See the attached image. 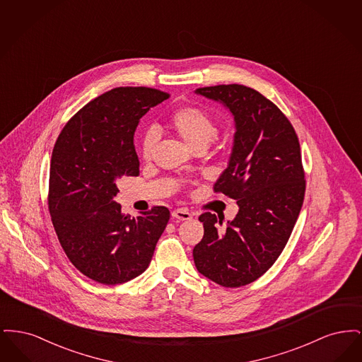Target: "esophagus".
I'll list each match as a JSON object with an SVG mask.
<instances>
[{"instance_id":"esophagus-1","label":"esophagus","mask_w":362,"mask_h":362,"mask_svg":"<svg viewBox=\"0 0 362 362\" xmlns=\"http://www.w3.org/2000/svg\"><path fill=\"white\" fill-rule=\"evenodd\" d=\"M173 217L176 220H180V221H186V220L192 218V214L186 209H177V210H173Z\"/></svg>"}]
</instances>
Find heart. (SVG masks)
I'll return each mask as SVG.
<instances>
[{
  "label": "heart",
  "instance_id": "heart-1",
  "mask_svg": "<svg viewBox=\"0 0 362 362\" xmlns=\"http://www.w3.org/2000/svg\"><path fill=\"white\" fill-rule=\"evenodd\" d=\"M168 127L180 138L189 149H206L207 146L218 136V126L206 110L195 105L180 107L175 110L170 119ZM158 134L155 129H149L141 141V156L149 161L155 152Z\"/></svg>",
  "mask_w": 362,
  "mask_h": 362
}]
</instances>
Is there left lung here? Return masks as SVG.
<instances>
[{
  "label": "left lung",
  "mask_w": 362,
  "mask_h": 362,
  "mask_svg": "<svg viewBox=\"0 0 362 362\" xmlns=\"http://www.w3.org/2000/svg\"><path fill=\"white\" fill-rule=\"evenodd\" d=\"M195 93L232 112L236 133L229 163L214 191L236 199L239 213L199 216L204 238L194 250L197 270L225 288L263 276L291 238L304 202L305 179L292 123L258 90L239 86H205Z\"/></svg>",
  "instance_id": "1"
}]
</instances>
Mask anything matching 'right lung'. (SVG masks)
Segmentation results:
<instances>
[{
    "instance_id": "add662e5",
    "label": "right lung",
    "mask_w": 362,
    "mask_h": 362,
    "mask_svg": "<svg viewBox=\"0 0 362 362\" xmlns=\"http://www.w3.org/2000/svg\"><path fill=\"white\" fill-rule=\"evenodd\" d=\"M170 95L146 86L114 88L74 114L52 149L49 210L58 240L84 276L117 285L142 274L170 220L165 206L137 218L114 201L123 176H138L134 132Z\"/></svg>"
}]
</instances>
